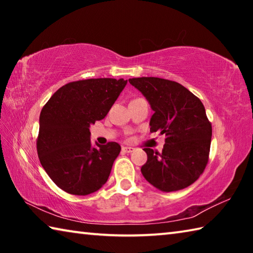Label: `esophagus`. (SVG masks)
<instances>
[{
  "label": "esophagus",
  "instance_id": "obj_1",
  "mask_svg": "<svg viewBox=\"0 0 253 253\" xmlns=\"http://www.w3.org/2000/svg\"><path fill=\"white\" fill-rule=\"evenodd\" d=\"M134 151H135L134 147H127V146H124L123 147V152H125V153H131V152H134Z\"/></svg>",
  "mask_w": 253,
  "mask_h": 253
}]
</instances>
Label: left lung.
I'll return each instance as SVG.
<instances>
[{
	"label": "left lung",
	"instance_id": "8db88e82",
	"mask_svg": "<svg viewBox=\"0 0 253 253\" xmlns=\"http://www.w3.org/2000/svg\"><path fill=\"white\" fill-rule=\"evenodd\" d=\"M143 93L154 114L151 131L165 134L162 153L144 148L147 162L142 174L148 183L164 192H173L193 184L209 161L212 126L198 97L175 81L142 77L128 79Z\"/></svg>",
	"mask_w": 253,
	"mask_h": 253
}]
</instances>
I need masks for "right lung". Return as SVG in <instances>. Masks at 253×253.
I'll use <instances>...</instances> for the list:
<instances>
[{
    "label": "right lung",
    "mask_w": 253,
    "mask_h": 253,
    "mask_svg": "<svg viewBox=\"0 0 253 253\" xmlns=\"http://www.w3.org/2000/svg\"><path fill=\"white\" fill-rule=\"evenodd\" d=\"M126 84L127 80L113 78L74 81L58 89L42 108L38 156L67 193L91 194L108 179L121 145L92 146L89 127L106 117Z\"/></svg>",
    "instance_id": "right-lung-1"
}]
</instances>
